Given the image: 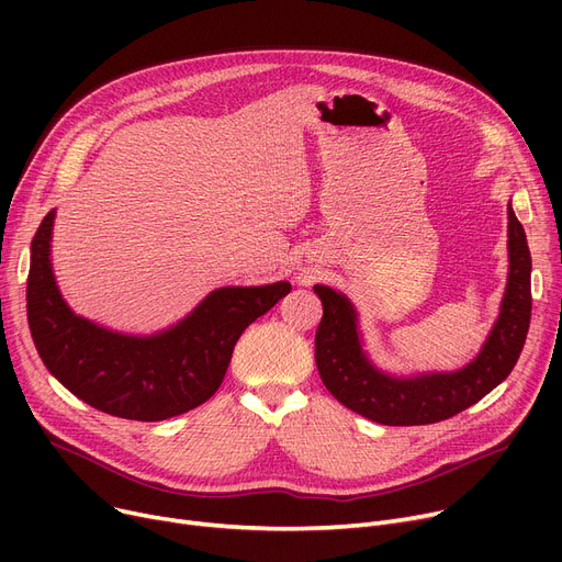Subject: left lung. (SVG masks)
I'll return each instance as SVG.
<instances>
[{
	"label": "left lung",
	"mask_w": 562,
	"mask_h": 562,
	"mask_svg": "<svg viewBox=\"0 0 562 562\" xmlns=\"http://www.w3.org/2000/svg\"><path fill=\"white\" fill-rule=\"evenodd\" d=\"M510 273L501 314L474 362L451 373L390 375L362 350L356 307L344 293L316 284L323 318L316 328V367L323 385L358 415L385 426L445 422L479 403L504 382L519 360L530 323V252L526 232L508 204Z\"/></svg>",
	"instance_id": "8db88e82"
}]
</instances>
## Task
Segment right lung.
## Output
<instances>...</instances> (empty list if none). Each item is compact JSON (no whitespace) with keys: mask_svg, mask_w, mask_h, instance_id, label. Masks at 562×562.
<instances>
[{"mask_svg":"<svg viewBox=\"0 0 562 562\" xmlns=\"http://www.w3.org/2000/svg\"><path fill=\"white\" fill-rule=\"evenodd\" d=\"M54 216L52 210L32 241L29 330L47 371L77 398L113 417L164 422L210 401L241 333L291 291L289 282L223 286L164 333H113L77 316L61 299L49 261Z\"/></svg>","mask_w":562,"mask_h":562,"instance_id":"1","label":"right lung"}]
</instances>
